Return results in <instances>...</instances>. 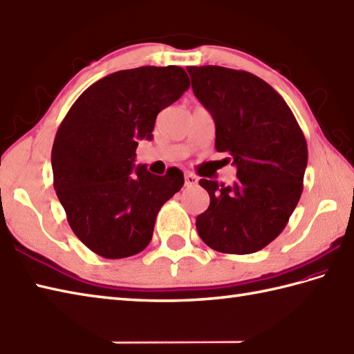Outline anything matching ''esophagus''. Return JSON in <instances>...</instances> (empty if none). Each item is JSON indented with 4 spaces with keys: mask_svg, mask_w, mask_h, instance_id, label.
Masks as SVG:
<instances>
[{
    "mask_svg": "<svg viewBox=\"0 0 354 354\" xmlns=\"http://www.w3.org/2000/svg\"><path fill=\"white\" fill-rule=\"evenodd\" d=\"M197 182H198V178L194 174H186L185 176V185L186 186H194V185H197Z\"/></svg>",
    "mask_w": 354,
    "mask_h": 354,
    "instance_id": "esophagus-1",
    "label": "esophagus"
}]
</instances>
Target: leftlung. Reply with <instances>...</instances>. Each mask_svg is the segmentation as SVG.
Returning a JSON list of instances; mask_svg holds the SVG:
<instances>
[{"label":"left lung","mask_w":354,"mask_h":354,"mask_svg":"<svg viewBox=\"0 0 354 354\" xmlns=\"http://www.w3.org/2000/svg\"><path fill=\"white\" fill-rule=\"evenodd\" d=\"M215 122V149L236 167L234 185L200 180L211 203L196 221L209 248L246 255L283 232L302 194L307 142L286 100L263 79L218 66L187 67Z\"/></svg>","instance_id":"obj_1"}]
</instances>
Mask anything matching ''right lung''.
<instances>
[{"instance_id": "obj_1", "label": "right lung", "mask_w": 354, "mask_h": 354, "mask_svg": "<svg viewBox=\"0 0 354 354\" xmlns=\"http://www.w3.org/2000/svg\"><path fill=\"white\" fill-rule=\"evenodd\" d=\"M189 88L182 67L120 70L90 85L61 122L52 148L53 186L75 235L95 254L119 259L153 238L160 207L182 189L183 172L134 169L140 139L157 114Z\"/></svg>"}]
</instances>
